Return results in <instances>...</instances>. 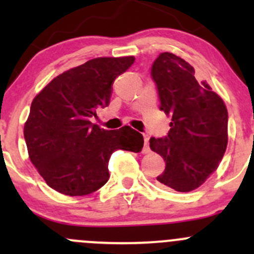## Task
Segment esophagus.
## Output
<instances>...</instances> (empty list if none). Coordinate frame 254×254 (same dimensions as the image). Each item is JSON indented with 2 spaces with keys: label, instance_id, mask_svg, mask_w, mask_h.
Listing matches in <instances>:
<instances>
[{
  "label": "esophagus",
  "instance_id": "34e87169",
  "mask_svg": "<svg viewBox=\"0 0 254 254\" xmlns=\"http://www.w3.org/2000/svg\"><path fill=\"white\" fill-rule=\"evenodd\" d=\"M142 152H144V154H147V152H150L149 135H147V134H144V149H142Z\"/></svg>",
  "mask_w": 254,
  "mask_h": 254
}]
</instances>
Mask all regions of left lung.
I'll use <instances>...</instances> for the list:
<instances>
[{
	"label": "left lung",
	"instance_id": "8db88e82",
	"mask_svg": "<svg viewBox=\"0 0 254 254\" xmlns=\"http://www.w3.org/2000/svg\"><path fill=\"white\" fill-rule=\"evenodd\" d=\"M160 109L171 117L169 134L151 137L150 147L164 157V186L179 192L197 189L216 171L227 147L228 113L223 100L193 67L175 54L161 53L151 67Z\"/></svg>",
	"mask_w": 254,
	"mask_h": 254
}]
</instances>
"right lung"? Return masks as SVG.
I'll use <instances>...</instances> for the list:
<instances>
[{
    "label": "right lung",
    "instance_id": "obj_1",
    "mask_svg": "<svg viewBox=\"0 0 254 254\" xmlns=\"http://www.w3.org/2000/svg\"><path fill=\"white\" fill-rule=\"evenodd\" d=\"M134 57L90 59L54 78L31 104L24 124L29 159L49 187L84 196L109 180L108 162L117 150L139 152L144 137L130 127L105 130L90 122L109 105L115 78Z\"/></svg>",
    "mask_w": 254,
    "mask_h": 254
}]
</instances>
